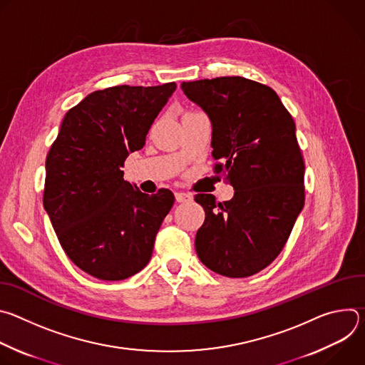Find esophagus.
<instances>
[{"mask_svg":"<svg viewBox=\"0 0 365 365\" xmlns=\"http://www.w3.org/2000/svg\"><path fill=\"white\" fill-rule=\"evenodd\" d=\"M175 199L176 202H189L193 199V196L190 193H185V192H176L175 193Z\"/></svg>","mask_w":365,"mask_h":365,"instance_id":"esophagus-1","label":"esophagus"}]
</instances>
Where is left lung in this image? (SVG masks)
Returning <instances> with one entry per match:
<instances>
[{"label":"left lung","instance_id":"obj_1","mask_svg":"<svg viewBox=\"0 0 365 365\" xmlns=\"http://www.w3.org/2000/svg\"><path fill=\"white\" fill-rule=\"evenodd\" d=\"M183 93L212 125L217 172L234 187L230 200H195L205 211L195 248L202 264L225 277L266 269L283 250L304 205V163L296 125L279 95L241 76L182 82Z\"/></svg>","mask_w":365,"mask_h":365}]
</instances>
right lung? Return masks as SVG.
I'll return each instance as SVG.
<instances>
[{"label":"right lung","instance_id":"obj_1","mask_svg":"<svg viewBox=\"0 0 365 365\" xmlns=\"http://www.w3.org/2000/svg\"><path fill=\"white\" fill-rule=\"evenodd\" d=\"M175 91V82L95 91L66 113L50 147L43 206L66 255L92 277L124 280L150 262L175 196L140 192L121 168Z\"/></svg>","mask_w":365,"mask_h":365}]
</instances>
